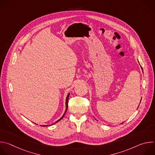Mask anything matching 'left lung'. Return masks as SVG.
Masks as SVG:
<instances>
[{
  "label": "left lung",
  "instance_id": "1",
  "mask_svg": "<svg viewBox=\"0 0 155 155\" xmlns=\"http://www.w3.org/2000/svg\"><path fill=\"white\" fill-rule=\"evenodd\" d=\"M138 62H139V61H138ZM139 64H140V63H139ZM140 68H141V69H142V72H143V69H142V68L141 67V65H140ZM141 100H142V99H141ZM141 100H140V102H141ZM124 123V122H123L122 123ZM122 123H121V124H122Z\"/></svg>",
  "mask_w": 155,
  "mask_h": 155
}]
</instances>
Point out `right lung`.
I'll use <instances>...</instances> for the list:
<instances>
[{
    "mask_svg": "<svg viewBox=\"0 0 155 155\" xmlns=\"http://www.w3.org/2000/svg\"><path fill=\"white\" fill-rule=\"evenodd\" d=\"M69 95H70V93H69L68 94V96H67V97H66V99H65V112H64V114H63V115L61 117V118H60V119H59L57 121H56L54 124H55V123H58V122H59V121H61L62 118H63V117H64V115H65V113H66V112H67V110H68V100H69ZM48 125H42L41 126H48Z\"/></svg>",
    "mask_w": 155,
    "mask_h": 155,
    "instance_id": "add662e5",
    "label": "right lung"
}]
</instances>
